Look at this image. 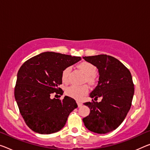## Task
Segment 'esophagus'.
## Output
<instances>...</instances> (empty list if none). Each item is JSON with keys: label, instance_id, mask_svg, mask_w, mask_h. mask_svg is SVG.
Segmentation results:
<instances>
[{"label": "esophagus", "instance_id": "34e87169", "mask_svg": "<svg viewBox=\"0 0 150 150\" xmlns=\"http://www.w3.org/2000/svg\"><path fill=\"white\" fill-rule=\"evenodd\" d=\"M77 104H78V107H81V106H82V103H80V102H77Z\"/></svg>", "mask_w": 150, "mask_h": 150}]
</instances>
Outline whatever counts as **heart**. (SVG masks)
I'll use <instances>...</instances> for the list:
<instances>
[{"mask_svg": "<svg viewBox=\"0 0 150 150\" xmlns=\"http://www.w3.org/2000/svg\"><path fill=\"white\" fill-rule=\"evenodd\" d=\"M77 67L86 76V81L91 84H93L95 81L94 74L96 72V66L91 62L83 61L78 64ZM69 73H70V68H64L62 72L61 78L62 81L64 83L68 82ZM88 91L89 87L87 85H83V86L72 85L66 89V94L71 98L80 100L88 93Z\"/></svg>", "mask_w": 150, "mask_h": 150, "instance_id": "b5f03b06", "label": "heart"}]
</instances>
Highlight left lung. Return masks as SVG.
Returning <instances> with one entry per match:
<instances>
[{
	"instance_id": "obj_1",
	"label": "left lung",
	"mask_w": 150,
	"mask_h": 150,
	"mask_svg": "<svg viewBox=\"0 0 150 150\" xmlns=\"http://www.w3.org/2000/svg\"><path fill=\"white\" fill-rule=\"evenodd\" d=\"M98 69V85L90 94L100 102L84 103L90 114L82 119L88 130L105 134L118 127L127 115L134 94V84L130 71L115 57L106 54L83 57Z\"/></svg>"
}]
</instances>
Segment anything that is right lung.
Here are the masks:
<instances>
[{
  "instance_id": "right-lung-1",
  "label": "right lung",
  "mask_w": 150,
  "mask_h": 150,
  "mask_svg": "<svg viewBox=\"0 0 150 150\" xmlns=\"http://www.w3.org/2000/svg\"><path fill=\"white\" fill-rule=\"evenodd\" d=\"M80 57L55 52H43L27 60L17 73L15 98L20 113L31 130L41 134L56 133L64 127L68 115L78 107L75 100L65 96L52 99L56 93L63 94L58 86L64 68Z\"/></svg>"
}]
</instances>
